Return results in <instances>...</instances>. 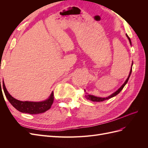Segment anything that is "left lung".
Returning a JSON list of instances; mask_svg holds the SVG:
<instances>
[{"instance_id":"obj_1","label":"left lung","mask_w":148,"mask_h":148,"mask_svg":"<svg viewBox=\"0 0 148 148\" xmlns=\"http://www.w3.org/2000/svg\"><path fill=\"white\" fill-rule=\"evenodd\" d=\"M126 36L128 38V39L129 40V42H130V45L132 46V42H131V39L130 38L128 37V36L126 34ZM133 62H132V67H131V69H130V73H129V75L128 77L127 78V79L125 80V82H124V83L121 86L117 91H116L115 92H114V93L112 94V95H110V96H109L108 97H97V96H93V95H85L84 97L85 98H86V99L88 100H89V101H93V102H102V101H104L105 100H107V99H110V98L111 97H113L114 96H115L116 95H117L122 90V89L123 88V87L125 86V84H126L128 81L129 79V78L130 77L131 75V73H132V66H133Z\"/></svg>"}]
</instances>
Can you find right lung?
<instances>
[{"instance_id": "right-lung-1", "label": "right lung", "mask_w": 148, "mask_h": 148, "mask_svg": "<svg viewBox=\"0 0 148 148\" xmlns=\"http://www.w3.org/2000/svg\"><path fill=\"white\" fill-rule=\"evenodd\" d=\"M1 84V79H0ZM3 89L5 95L8 101L10 104L18 111L23 113L29 114H38L43 113L51 108V107L53 102V93L51 92V95L45 101L40 102H33V101H21L15 99L12 97L9 92L7 90L3 80L2 81ZM0 89L2 90L1 84Z\"/></svg>"}]
</instances>
